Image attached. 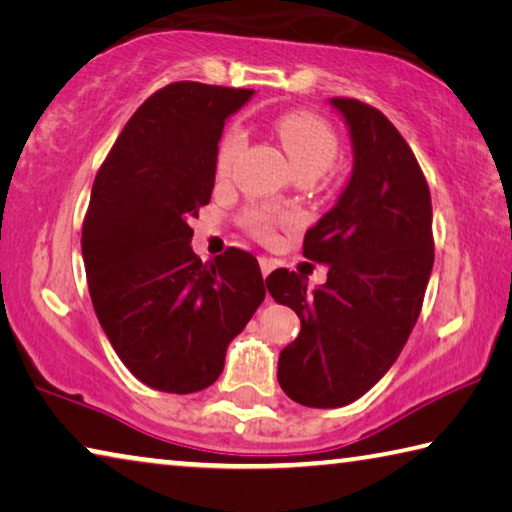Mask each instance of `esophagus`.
<instances>
[{
    "mask_svg": "<svg viewBox=\"0 0 512 512\" xmlns=\"http://www.w3.org/2000/svg\"><path fill=\"white\" fill-rule=\"evenodd\" d=\"M259 269H262V275L266 278L273 269H275V259L271 257H259Z\"/></svg>",
    "mask_w": 512,
    "mask_h": 512,
    "instance_id": "obj_1",
    "label": "esophagus"
}]
</instances>
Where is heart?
Wrapping results in <instances>:
<instances>
[{
  "instance_id": "heart-1",
  "label": "heart",
  "mask_w": 512,
  "mask_h": 512,
  "mask_svg": "<svg viewBox=\"0 0 512 512\" xmlns=\"http://www.w3.org/2000/svg\"><path fill=\"white\" fill-rule=\"evenodd\" d=\"M275 132L278 139L285 145L291 164H294L298 175L314 173L323 175L332 166L337 157L339 143L337 136L328 123L310 111H291L275 120ZM248 143V134L241 125H232L225 129L221 143L216 150V173L218 177H227L232 168L237 166L243 148ZM280 216H275L271 209L266 207H253L243 216V223L255 237H271L275 230V223Z\"/></svg>"
}]
</instances>
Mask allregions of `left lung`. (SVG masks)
<instances>
[{"label":"left lung","mask_w":512,"mask_h":512,"mask_svg":"<svg viewBox=\"0 0 512 512\" xmlns=\"http://www.w3.org/2000/svg\"><path fill=\"white\" fill-rule=\"evenodd\" d=\"M330 107L348 127L353 170L303 241L328 280L307 289L305 275L287 269L266 278L300 319L278 380L307 408H342L385 376L419 319L435 257L431 191L399 129L358 100L332 97Z\"/></svg>","instance_id":"obj_1"}]
</instances>
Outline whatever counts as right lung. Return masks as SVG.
<instances>
[{"instance_id":"1","label":"right lung","mask_w":512,"mask_h":512,"mask_svg":"<svg viewBox=\"0 0 512 512\" xmlns=\"http://www.w3.org/2000/svg\"><path fill=\"white\" fill-rule=\"evenodd\" d=\"M255 91L177 81L148 97L97 170L81 255L97 321L152 389L216 383L227 346L266 296L257 259L200 262L189 221L212 198L225 120Z\"/></svg>"}]
</instances>
